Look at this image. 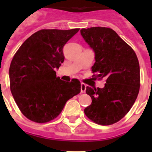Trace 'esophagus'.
Here are the masks:
<instances>
[{
    "instance_id": "34e87169",
    "label": "esophagus",
    "mask_w": 152,
    "mask_h": 152,
    "mask_svg": "<svg viewBox=\"0 0 152 152\" xmlns=\"http://www.w3.org/2000/svg\"><path fill=\"white\" fill-rule=\"evenodd\" d=\"M86 88H87V85L85 84H80V91L81 93H84L86 91Z\"/></svg>"
}]
</instances>
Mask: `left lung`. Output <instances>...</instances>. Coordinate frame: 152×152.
<instances>
[{"mask_svg": "<svg viewBox=\"0 0 152 152\" xmlns=\"http://www.w3.org/2000/svg\"><path fill=\"white\" fill-rule=\"evenodd\" d=\"M80 34L94 52L93 73L99 79L106 78L104 88L87 87L92 103L84 113L97 124L112 125L126 116L139 94V60L133 49L110 28L81 29Z\"/></svg>", "mask_w": 152, "mask_h": 152, "instance_id": "8db88e82", "label": "left lung"}]
</instances>
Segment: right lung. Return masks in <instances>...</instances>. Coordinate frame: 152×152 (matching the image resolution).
<instances>
[{
  "label": "right lung",
  "instance_id": "right-lung-1",
  "mask_svg": "<svg viewBox=\"0 0 152 152\" xmlns=\"http://www.w3.org/2000/svg\"><path fill=\"white\" fill-rule=\"evenodd\" d=\"M78 31L42 29L29 36L13 56L10 91L22 113L35 123L54 119L66 102L80 92L77 79L65 82L56 72L64 61L63 47Z\"/></svg>",
  "mask_w": 152,
  "mask_h": 152
}]
</instances>
